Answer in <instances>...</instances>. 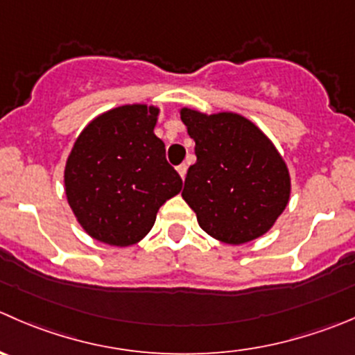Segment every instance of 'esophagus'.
Listing matches in <instances>:
<instances>
[{
  "label": "esophagus",
  "mask_w": 355,
  "mask_h": 355,
  "mask_svg": "<svg viewBox=\"0 0 355 355\" xmlns=\"http://www.w3.org/2000/svg\"><path fill=\"white\" fill-rule=\"evenodd\" d=\"M177 170H178V173H180V177H182V180H184L185 178V175H187V164H180V166H177Z\"/></svg>",
  "instance_id": "esophagus-1"
}]
</instances>
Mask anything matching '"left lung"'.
<instances>
[{"mask_svg": "<svg viewBox=\"0 0 355 355\" xmlns=\"http://www.w3.org/2000/svg\"><path fill=\"white\" fill-rule=\"evenodd\" d=\"M198 161L182 198L205 232L229 244L263 236L290 199V175L270 140L239 114L182 109Z\"/></svg>", "mask_w": 355, "mask_h": 355, "instance_id": "obj_1", "label": "left lung"}]
</instances>
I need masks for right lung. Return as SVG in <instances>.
Masks as SVG:
<instances>
[{"label": "right lung", "instance_id": "right-lung-1", "mask_svg": "<svg viewBox=\"0 0 355 355\" xmlns=\"http://www.w3.org/2000/svg\"><path fill=\"white\" fill-rule=\"evenodd\" d=\"M156 107L123 105L83 130L65 164V194L83 229L112 246L142 239L182 178L154 135Z\"/></svg>", "mask_w": 355, "mask_h": 355}]
</instances>
